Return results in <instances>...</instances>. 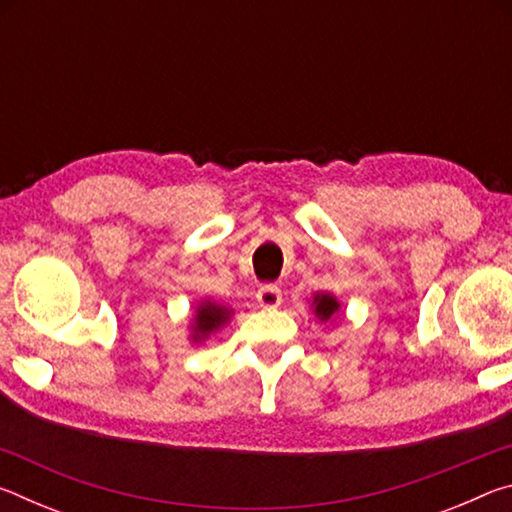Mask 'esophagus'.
<instances>
[{
    "instance_id": "34e87169",
    "label": "esophagus",
    "mask_w": 512,
    "mask_h": 512,
    "mask_svg": "<svg viewBox=\"0 0 512 512\" xmlns=\"http://www.w3.org/2000/svg\"><path fill=\"white\" fill-rule=\"evenodd\" d=\"M257 302L262 307H280L282 302V291L275 284H262L257 291Z\"/></svg>"
}]
</instances>
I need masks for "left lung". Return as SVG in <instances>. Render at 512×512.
<instances>
[{"instance_id": "8db88e82", "label": "left lung", "mask_w": 512, "mask_h": 512, "mask_svg": "<svg viewBox=\"0 0 512 512\" xmlns=\"http://www.w3.org/2000/svg\"><path fill=\"white\" fill-rule=\"evenodd\" d=\"M339 309V302H336L332 296H318L316 298V314L327 320L329 316H334V311Z\"/></svg>"}]
</instances>
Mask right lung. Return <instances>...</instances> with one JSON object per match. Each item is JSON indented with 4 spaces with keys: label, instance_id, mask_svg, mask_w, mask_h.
Returning a JSON list of instances; mask_svg holds the SVG:
<instances>
[{
    "label": "right lung",
    "instance_id": "obj_1",
    "mask_svg": "<svg viewBox=\"0 0 512 512\" xmlns=\"http://www.w3.org/2000/svg\"><path fill=\"white\" fill-rule=\"evenodd\" d=\"M225 318H228V311L212 305V302H207L201 309H198V316H196V336H205L210 334L212 329L219 327L221 323H225Z\"/></svg>",
    "mask_w": 512,
    "mask_h": 512
}]
</instances>
